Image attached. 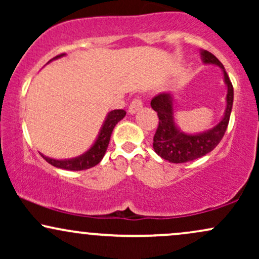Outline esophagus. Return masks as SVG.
I'll use <instances>...</instances> for the list:
<instances>
[{
  "label": "esophagus",
  "instance_id": "1",
  "mask_svg": "<svg viewBox=\"0 0 259 259\" xmlns=\"http://www.w3.org/2000/svg\"><path fill=\"white\" fill-rule=\"evenodd\" d=\"M141 108H142V101L138 97V99H135L132 103H130L129 113H130V114H135V113Z\"/></svg>",
  "mask_w": 259,
  "mask_h": 259
}]
</instances>
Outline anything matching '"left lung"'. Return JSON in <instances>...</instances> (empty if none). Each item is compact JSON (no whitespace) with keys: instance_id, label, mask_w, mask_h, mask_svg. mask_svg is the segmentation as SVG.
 <instances>
[{"instance_id":"obj_1","label":"left lung","mask_w":259,"mask_h":259,"mask_svg":"<svg viewBox=\"0 0 259 259\" xmlns=\"http://www.w3.org/2000/svg\"><path fill=\"white\" fill-rule=\"evenodd\" d=\"M203 64L218 65L223 72V80L227 86L225 111L222 119L209 129L198 133H185L175 119L174 94L163 92L151 101V107L157 112L159 124L153 138V148L163 159L170 163H186L209 153L221 142L227 130L234 102V89L225 68L219 59L206 50H201Z\"/></svg>"}]
</instances>
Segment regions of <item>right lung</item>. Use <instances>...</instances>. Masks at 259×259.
Masks as SVG:
<instances>
[{
	"label": "right lung",
	"mask_w": 259,
	"mask_h": 259,
	"mask_svg": "<svg viewBox=\"0 0 259 259\" xmlns=\"http://www.w3.org/2000/svg\"><path fill=\"white\" fill-rule=\"evenodd\" d=\"M63 56L64 55H59L53 59H58L63 57ZM125 114L126 113L124 109H114V111L107 113L105 120H103L102 126H101L99 132V135H97V138L94 141V144L91 145V147L89 148L88 151H85L84 153L80 154L78 157H74V158H67V159H57V158H51V157L44 156L42 153L40 154L50 163V164H52L53 167L56 168L67 169V170H84V169L95 167L96 164H99L101 160H102L103 156H105L107 147H108V144H109V140H111L113 129H114V126L117 125L118 121H120L124 117H125Z\"/></svg>",
	"instance_id": "1"
}]
</instances>
